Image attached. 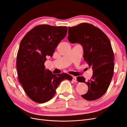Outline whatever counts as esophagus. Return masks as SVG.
Returning a JSON list of instances; mask_svg holds the SVG:
<instances>
[{
    "instance_id": "esophagus-1",
    "label": "esophagus",
    "mask_w": 127,
    "mask_h": 127,
    "mask_svg": "<svg viewBox=\"0 0 127 127\" xmlns=\"http://www.w3.org/2000/svg\"><path fill=\"white\" fill-rule=\"evenodd\" d=\"M72 80H73V81H74V82H77V78H76V77L73 76V77H72Z\"/></svg>"
}]
</instances>
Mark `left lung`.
Segmentation results:
<instances>
[{
	"label": "left lung",
	"mask_w": 127,
	"mask_h": 127,
	"mask_svg": "<svg viewBox=\"0 0 127 127\" xmlns=\"http://www.w3.org/2000/svg\"><path fill=\"white\" fill-rule=\"evenodd\" d=\"M68 35L71 43L82 45L84 60L93 71L87 82L83 77L77 78L88 87V92L82 97L87 101L97 99L106 93L114 73V53L110 41L102 31L86 23L69 27Z\"/></svg>",
	"instance_id": "8db88e82"
}]
</instances>
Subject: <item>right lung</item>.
Segmentation results:
<instances>
[{"mask_svg":"<svg viewBox=\"0 0 127 127\" xmlns=\"http://www.w3.org/2000/svg\"><path fill=\"white\" fill-rule=\"evenodd\" d=\"M67 33L66 26L40 25L27 33L21 42L17 55L18 78L27 95L34 102L50 100L63 80L72 79L65 73L53 74L44 66L47 57L52 56Z\"/></svg>","mask_w":127,"mask_h":127,"instance_id":"right-lung-1","label":"right lung"}]
</instances>
